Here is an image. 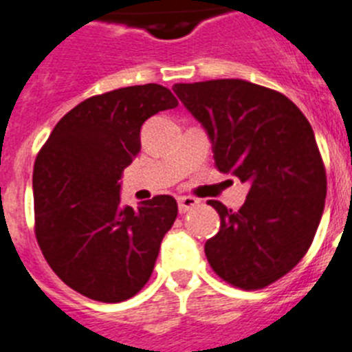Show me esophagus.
I'll use <instances>...</instances> for the list:
<instances>
[{
    "mask_svg": "<svg viewBox=\"0 0 352 352\" xmlns=\"http://www.w3.org/2000/svg\"><path fill=\"white\" fill-rule=\"evenodd\" d=\"M177 204H179L180 214H186V212H189L191 208H195L199 201L196 198H192V196H180V198L177 199Z\"/></svg>",
    "mask_w": 352,
    "mask_h": 352,
    "instance_id": "esophagus-1",
    "label": "esophagus"
}]
</instances>
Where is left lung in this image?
I'll return each instance as SVG.
<instances>
[{
    "mask_svg": "<svg viewBox=\"0 0 352 352\" xmlns=\"http://www.w3.org/2000/svg\"><path fill=\"white\" fill-rule=\"evenodd\" d=\"M173 91L207 131L217 170L249 184L239 210L208 201L221 217L205 243L208 263L228 284L261 289L298 265L324 210L326 172L312 126L289 98L240 78Z\"/></svg>",
    "mask_w": 352,
    "mask_h": 352,
    "instance_id": "1",
    "label": "left lung"
}]
</instances>
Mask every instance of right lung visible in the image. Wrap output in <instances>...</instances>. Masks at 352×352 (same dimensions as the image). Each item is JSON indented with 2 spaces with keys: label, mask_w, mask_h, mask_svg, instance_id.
<instances>
[{
  "label": "right lung",
  "mask_w": 352,
  "mask_h": 352,
  "mask_svg": "<svg viewBox=\"0 0 352 352\" xmlns=\"http://www.w3.org/2000/svg\"><path fill=\"white\" fill-rule=\"evenodd\" d=\"M179 105L160 84L87 98L69 110L38 153L34 233L66 286L91 300L124 302L147 284L161 240L177 217L170 195L121 204V177L140 153L148 117Z\"/></svg>",
  "instance_id": "right-lung-1"
}]
</instances>
